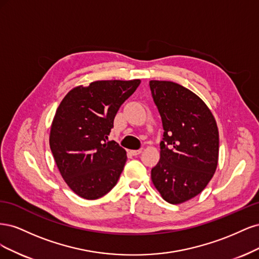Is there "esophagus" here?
<instances>
[{
  "mask_svg": "<svg viewBox=\"0 0 259 259\" xmlns=\"http://www.w3.org/2000/svg\"><path fill=\"white\" fill-rule=\"evenodd\" d=\"M142 149H138V150H132L131 151V153L133 154V155H138V154H140V153H142Z\"/></svg>",
  "mask_w": 259,
  "mask_h": 259,
  "instance_id": "obj_1",
  "label": "esophagus"
}]
</instances>
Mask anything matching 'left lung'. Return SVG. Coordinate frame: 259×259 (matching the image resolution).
Returning a JSON list of instances; mask_svg holds the SVG:
<instances>
[{"mask_svg": "<svg viewBox=\"0 0 259 259\" xmlns=\"http://www.w3.org/2000/svg\"><path fill=\"white\" fill-rule=\"evenodd\" d=\"M149 85L164 130L151 179L164 200L180 204L201 193L215 173L217 124L204 101L184 86L170 81Z\"/></svg>", "mask_w": 259, "mask_h": 259, "instance_id": "left-lung-1", "label": "left lung"}]
</instances>
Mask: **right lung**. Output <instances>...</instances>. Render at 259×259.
<instances>
[{
  "instance_id": "right-lung-1",
  "label": "right lung",
  "mask_w": 259,
  "mask_h": 259,
  "mask_svg": "<svg viewBox=\"0 0 259 259\" xmlns=\"http://www.w3.org/2000/svg\"><path fill=\"white\" fill-rule=\"evenodd\" d=\"M140 80L96 81L62 99L51 127L50 147L62 178L86 200L104 197L116 185L126 151L107 142L115 114Z\"/></svg>"
}]
</instances>
